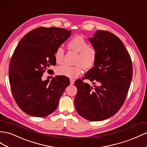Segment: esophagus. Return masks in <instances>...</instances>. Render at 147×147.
Returning <instances> with one entry per match:
<instances>
[{
	"instance_id": "esophagus-1",
	"label": "esophagus",
	"mask_w": 147,
	"mask_h": 147,
	"mask_svg": "<svg viewBox=\"0 0 147 147\" xmlns=\"http://www.w3.org/2000/svg\"><path fill=\"white\" fill-rule=\"evenodd\" d=\"M74 82H75V80H74V79H70V85H74Z\"/></svg>"
}]
</instances>
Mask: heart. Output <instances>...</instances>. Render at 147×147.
Returning <instances> with one entry per match:
<instances>
[{
    "label": "heart",
    "instance_id": "heart-1",
    "mask_svg": "<svg viewBox=\"0 0 147 147\" xmlns=\"http://www.w3.org/2000/svg\"><path fill=\"white\" fill-rule=\"evenodd\" d=\"M67 47L70 51L78 53L75 59V66L63 65L57 69V74L71 78H76L85 69L93 68L98 58L96 49L90 46L88 42L80 36H75L67 42ZM65 51L63 47H57L54 53L55 61L58 64H63L64 61Z\"/></svg>",
    "mask_w": 147,
    "mask_h": 147
}]
</instances>
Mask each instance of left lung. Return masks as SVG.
Instances as JSON below:
<instances>
[{"instance_id": "1", "label": "left lung", "mask_w": 147, "mask_h": 147, "mask_svg": "<svg viewBox=\"0 0 147 147\" xmlns=\"http://www.w3.org/2000/svg\"><path fill=\"white\" fill-rule=\"evenodd\" d=\"M89 41L97 50V61L82 80L75 82L74 103L82 117L100 121L113 116L124 104L132 78V63L122 41L109 31L98 30ZM84 79L99 86L93 88L83 82Z\"/></svg>"}]
</instances>
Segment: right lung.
Wrapping results in <instances>:
<instances>
[{
	"mask_svg": "<svg viewBox=\"0 0 147 147\" xmlns=\"http://www.w3.org/2000/svg\"><path fill=\"white\" fill-rule=\"evenodd\" d=\"M71 32L61 28L39 27L27 33L15 48L9 64L11 91L26 114L43 117L56 109L70 81L65 76L53 77L50 82L41 77L47 67L56 64L54 51Z\"/></svg>",
	"mask_w": 147,
	"mask_h": 147,
	"instance_id": "add662e5",
	"label": "right lung"
}]
</instances>
